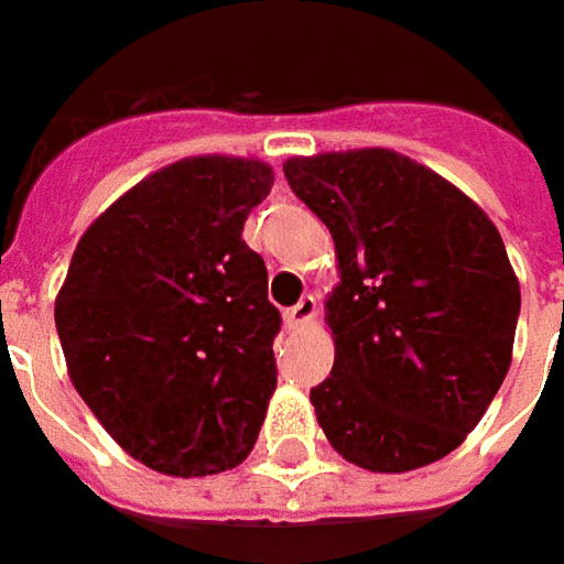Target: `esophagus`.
<instances>
[{
  "instance_id": "1",
  "label": "esophagus",
  "mask_w": 564,
  "mask_h": 564,
  "mask_svg": "<svg viewBox=\"0 0 564 564\" xmlns=\"http://www.w3.org/2000/svg\"><path fill=\"white\" fill-rule=\"evenodd\" d=\"M319 313V304H316V297L313 294H304L294 307L285 313V319H289V326H307L310 319Z\"/></svg>"
}]
</instances>
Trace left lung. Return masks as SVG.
I'll return each instance as SVG.
<instances>
[{"label":"left lung","mask_w":564,"mask_h":564,"mask_svg":"<svg viewBox=\"0 0 564 564\" xmlns=\"http://www.w3.org/2000/svg\"><path fill=\"white\" fill-rule=\"evenodd\" d=\"M291 192L326 223L335 366L310 391L347 463L400 475L466 441L512 362L521 291L485 210L391 149L289 158Z\"/></svg>","instance_id":"left-lung-1"}]
</instances>
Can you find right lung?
<instances>
[{"mask_svg":"<svg viewBox=\"0 0 564 564\" xmlns=\"http://www.w3.org/2000/svg\"><path fill=\"white\" fill-rule=\"evenodd\" d=\"M270 188L257 158H183L98 214L70 257L55 297L67 376L161 475H220L260 434L282 316L241 229Z\"/></svg>","mask_w":564,"mask_h":564,"instance_id":"add662e5","label":"right lung"}]
</instances>
